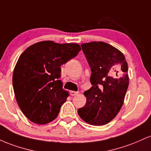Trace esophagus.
Masks as SVG:
<instances>
[{
	"label": "esophagus",
	"instance_id": "34e87169",
	"mask_svg": "<svg viewBox=\"0 0 151 151\" xmlns=\"http://www.w3.org/2000/svg\"><path fill=\"white\" fill-rule=\"evenodd\" d=\"M78 93L76 92V91H70V96H76V95H77Z\"/></svg>",
	"mask_w": 151,
	"mask_h": 151
}]
</instances>
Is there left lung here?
<instances>
[{"label":"left lung","mask_w":151,"mask_h":151,"mask_svg":"<svg viewBox=\"0 0 151 151\" xmlns=\"http://www.w3.org/2000/svg\"><path fill=\"white\" fill-rule=\"evenodd\" d=\"M88 63L92 87L85 91L86 103L79 116L93 126L111 122L121 109L128 85V63L118 49L102 41L81 44Z\"/></svg>","instance_id":"1"}]
</instances>
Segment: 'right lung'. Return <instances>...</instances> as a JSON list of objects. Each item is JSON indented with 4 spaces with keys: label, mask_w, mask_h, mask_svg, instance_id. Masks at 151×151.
<instances>
[{
    "label": "right lung",
    "mask_w": 151,
    "mask_h": 151,
    "mask_svg": "<svg viewBox=\"0 0 151 151\" xmlns=\"http://www.w3.org/2000/svg\"><path fill=\"white\" fill-rule=\"evenodd\" d=\"M81 50L77 43L45 40L33 44L20 55L13 86L18 106L30 121L43 125L56 118L68 96L58 80L60 67Z\"/></svg>",
    "instance_id": "right-lung-1"
}]
</instances>
